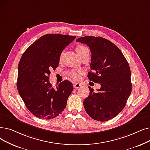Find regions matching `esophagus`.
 I'll return each mask as SVG.
<instances>
[{"label": "esophagus", "mask_w": 150, "mask_h": 150, "mask_svg": "<svg viewBox=\"0 0 150 150\" xmlns=\"http://www.w3.org/2000/svg\"><path fill=\"white\" fill-rule=\"evenodd\" d=\"M73 86L75 89H78V88H79L81 86V84L80 83H74Z\"/></svg>", "instance_id": "34e87169"}]
</instances>
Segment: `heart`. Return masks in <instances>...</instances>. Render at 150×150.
I'll return each mask as SVG.
<instances>
[{"instance_id":"heart-1","label":"heart","mask_w":150,"mask_h":150,"mask_svg":"<svg viewBox=\"0 0 150 150\" xmlns=\"http://www.w3.org/2000/svg\"><path fill=\"white\" fill-rule=\"evenodd\" d=\"M76 53H78V54H79V56H80L82 53H83L84 51H86L87 50H89L88 48L84 46V45H77V46L76 47ZM83 74V71L81 70H72L69 71V75L70 77L72 78V79H75V80H76L79 78V75L80 74Z\"/></svg>"}]
</instances>
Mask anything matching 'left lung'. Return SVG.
I'll list each match as a JSON object with an SVG mask.
<instances>
[{"instance_id":"1","label":"left lung","mask_w":150,"mask_h":150,"mask_svg":"<svg viewBox=\"0 0 150 150\" xmlns=\"http://www.w3.org/2000/svg\"><path fill=\"white\" fill-rule=\"evenodd\" d=\"M76 42L89 47L91 63L88 77L101 85L96 93L89 86V95L83 101L84 109L94 120L107 121L122 111L131 93L129 64L118 47L105 38L86 36Z\"/></svg>"}]
</instances>
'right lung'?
<instances>
[{
  "label": "right lung",
  "instance_id": "obj_1",
  "mask_svg": "<svg viewBox=\"0 0 150 150\" xmlns=\"http://www.w3.org/2000/svg\"><path fill=\"white\" fill-rule=\"evenodd\" d=\"M75 36L48 34L39 38L25 51L18 64L17 89L27 108L38 118L51 120L66 107L74 89L68 80L52 87L49 76L59 62L63 50Z\"/></svg>",
  "mask_w": 150,
  "mask_h": 150
}]
</instances>
